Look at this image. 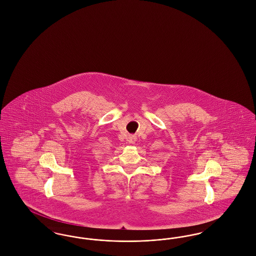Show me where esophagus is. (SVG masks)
Returning <instances> with one entry per match:
<instances>
[{
    "instance_id": "obj_1",
    "label": "esophagus",
    "mask_w": 256,
    "mask_h": 256,
    "mask_svg": "<svg viewBox=\"0 0 256 256\" xmlns=\"http://www.w3.org/2000/svg\"><path fill=\"white\" fill-rule=\"evenodd\" d=\"M136 136H130V138H128V142L130 143V144H134L135 142H136Z\"/></svg>"
}]
</instances>
